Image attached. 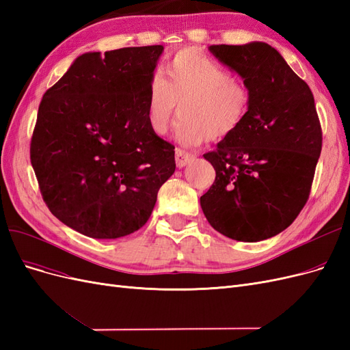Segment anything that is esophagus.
I'll return each instance as SVG.
<instances>
[{
  "instance_id": "34e87169",
  "label": "esophagus",
  "mask_w": 350,
  "mask_h": 350,
  "mask_svg": "<svg viewBox=\"0 0 350 350\" xmlns=\"http://www.w3.org/2000/svg\"><path fill=\"white\" fill-rule=\"evenodd\" d=\"M193 159V154L188 153L183 149H176L175 150V161H176V166L178 167H184L189 161Z\"/></svg>"
}]
</instances>
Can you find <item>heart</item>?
I'll return each instance as SVG.
<instances>
[{
    "label": "heart",
    "instance_id": "obj_1",
    "mask_svg": "<svg viewBox=\"0 0 350 350\" xmlns=\"http://www.w3.org/2000/svg\"><path fill=\"white\" fill-rule=\"evenodd\" d=\"M165 72L166 77L153 76L146 100L147 124L156 135L171 129L178 105L183 115L178 140L188 146L225 140L245 122L250 90L215 59L184 49L167 62Z\"/></svg>",
    "mask_w": 350,
    "mask_h": 350
}]
</instances>
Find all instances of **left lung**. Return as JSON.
<instances>
[{"label": "left lung", "instance_id": "obj_1", "mask_svg": "<svg viewBox=\"0 0 350 350\" xmlns=\"http://www.w3.org/2000/svg\"><path fill=\"white\" fill-rule=\"evenodd\" d=\"M208 51L242 77L251 105L241 129L203 154L216 179L200 204L221 235L269 239L292 225L310 197L323 143L312 92L264 42Z\"/></svg>", "mask_w": 350, "mask_h": 350}]
</instances>
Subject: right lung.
I'll list each match as a JSON object with an SVG mask.
<instances>
[{"instance_id": "1", "label": "right lung", "mask_w": 350, "mask_h": 350, "mask_svg": "<svg viewBox=\"0 0 350 350\" xmlns=\"http://www.w3.org/2000/svg\"><path fill=\"white\" fill-rule=\"evenodd\" d=\"M162 52H86L42 98L30 162L51 213L81 235L115 239L139 230L175 172V147L146 116Z\"/></svg>"}]
</instances>
